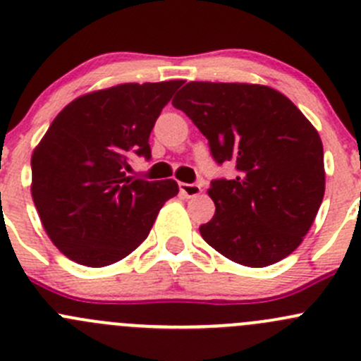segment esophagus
Segmentation results:
<instances>
[{"label":"esophagus","mask_w":361,"mask_h":361,"mask_svg":"<svg viewBox=\"0 0 361 361\" xmlns=\"http://www.w3.org/2000/svg\"><path fill=\"white\" fill-rule=\"evenodd\" d=\"M180 192L185 195V197H197L202 192L201 185L197 183H180Z\"/></svg>","instance_id":"1"}]
</instances>
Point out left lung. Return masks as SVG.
Segmentation results:
<instances>
[{
  "label": "left lung",
  "instance_id": "obj_1",
  "mask_svg": "<svg viewBox=\"0 0 361 361\" xmlns=\"http://www.w3.org/2000/svg\"><path fill=\"white\" fill-rule=\"evenodd\" d=\"M173 106L197 126L234 180L207 190L216 211L199 227L204 241L235 264L267 267L293 253L323 195L325 164L318 130L276 89L258 83L190 82Z\"/></svg>",
  "mask_w": 361,
  "mask_h": 361
}]
</instances>
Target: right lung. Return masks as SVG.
Segmentation results:
<instances>
[{
	"instance_id": "right-lung-1",
	"label": "right lung",
	"mask_w": 361,
	"mask_h": 361,
	"mask_svg": "<svg viewBox=\"0 0 361 361\" xmlns=\"http://www.w3.org/2000/svg\"><path fill=\"white\" fill-rule=\"evenodd\" d=\"M183 80L120 83L63 108L31 157V195L50 241L69 260L106 267L150 234L174 180L127 176L130 155L150 157L155 120Z\"/></svg>"
}]
</instances>
